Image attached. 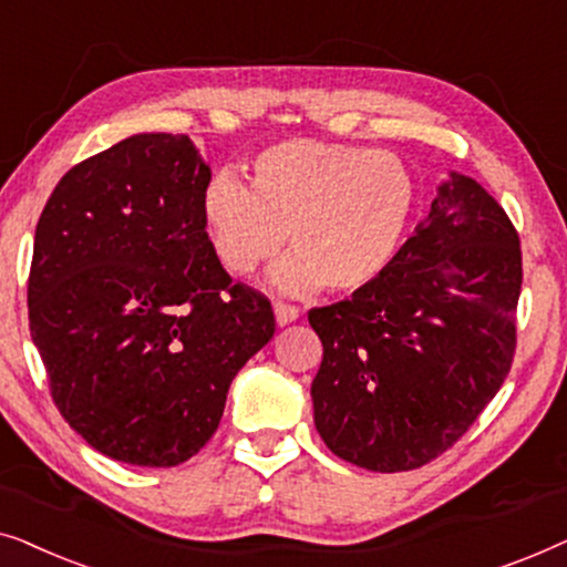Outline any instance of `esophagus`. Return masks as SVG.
Segmentation results:
<instances>
[{
    "instance_id": "esophagus-1",
    "label": "esophagus",
    "mask_w": 567,
    "mask_h": 567,
    "mask_svg": "<svg viewBox=\"0 0 567 567\" xmlns=\"http://www.w3.org/2000/svg\"><path fill=\"white\" fill-rule=\"evenodd\" d=\"M274 315H276V324H278V328H286V324H291L293 320H297L299 309L291 307V305H284V301H276V305H274Z\"/></svg>"
}]
</instances>
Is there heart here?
Returning <instances> with one entry per match:
<instances>
[{
    "label": "heart",
    "mask_w": 567,
    "mask_h": 567,
    "mask_svg": "<svg viewBox=\"0 0 567 567\" xmlns=\"http://www.w3.org/2000/svg\"><path fill=\"white\" fill-rule=\"evenodd\" d=\"M415 183L390 152L289 138L252 159L250 185L219 173L200 196L212 250L231 274L270 268L284 293H355L379 281L405 239Z\"/></svg>",
    "instance_id": "1"
}]
</instances>
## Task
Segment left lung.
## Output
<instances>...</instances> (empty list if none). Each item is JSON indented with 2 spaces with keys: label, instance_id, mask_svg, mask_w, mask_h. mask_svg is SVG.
Segmentation results:
<instances>
[{
  "label": "left lung",
  "instance_id": "left-lung-1",
  "mask_svg": "<svg viewBox=\"0 0 567 567\" xmlns=\"http://www.w3.org/2000/svg\"><path fill=\"white\" fill-rule=\"evenodd\" d=\"M518 293L514 224L477 181L449 173L382 278L309 312L322 340L315 425L330 452L371 472L446 452L508 374Z\"/></svg>",
  "mask_w": 567,
  "mask_h": 567
}]
</instances>
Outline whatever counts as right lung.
I'll use <instances>...</instances> for the list:
<instances>
[{"instance_id":"obj_1","label":"right lung","mask_w":567,"mask_h":567,"mask_svg":"<svg viewBox=\"0 0 567 567\" xmlns=\"http://www.w3.org/2000/svg\"><path fill=\"white\" fill-rule=\"evenodd\" d=\"M208 183L188 136L134 134L69 169L38 219L30 336L64 421L115 462L198 454L276 332L270 301L212 250Z\"/></svg>"}]
</instances>
